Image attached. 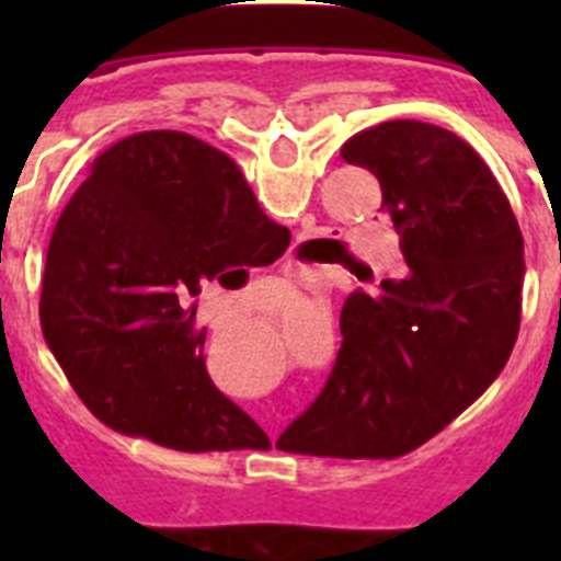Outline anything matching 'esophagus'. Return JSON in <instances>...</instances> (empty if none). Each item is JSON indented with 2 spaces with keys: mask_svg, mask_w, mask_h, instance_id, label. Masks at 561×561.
<instances>
[{
  "mask_svg": "<svg viewBox=\"0 0 561 561\" xmlns=\"http://www.w3.org/2000/svg\"><path fill=\"white\" fill-rule=\"evenodd\" d=\"M290 276H297V271H290Z\"/></svg>",
  "mask_w": 561,
  "mask_h": 561,
  "instance_id": "esophagus-1",
  "label": "esophagus"
}]
</instances>
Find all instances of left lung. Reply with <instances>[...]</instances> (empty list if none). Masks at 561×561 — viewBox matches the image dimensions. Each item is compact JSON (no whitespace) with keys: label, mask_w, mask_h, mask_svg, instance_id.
<instances>
[{"label":"left lung","mask_w":561,"mask_h":561,"mask_svg":"<svg viewBox=\"0 0 561 561\" xmlns=\"http://www.w3.org/2000/svg\"><path fill=\"white\" fill-rule=\"evenodd\" d=\"M381 183L399 232L390 276L350 294L341 352L311 408L279 436L282 451L399 457L469 408L522 325L524 238L478 151L445 127L396 118L341 148Z\"/></svg>","instance_id":"left-lung-1"}]
</instances>
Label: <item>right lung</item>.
<instances>
[{
  "mask_svg": "<svg viewBox=\"0 0 561 561\" xmlns=\"http://www.w3.org/2000/svg\"><path fill=\"white\" fill-rule=\"evenodd\" d=\"M290 244L227 153L145 130L92 162L48 241L39 325L72 390L118 434L178 451L267 443L211 383L188 299Z\"/></svg>",
  "mask_w": 561,
  "mask_h": 561,
  "instance_id": "1",
  "label": "right lung"
}]
</instances>
